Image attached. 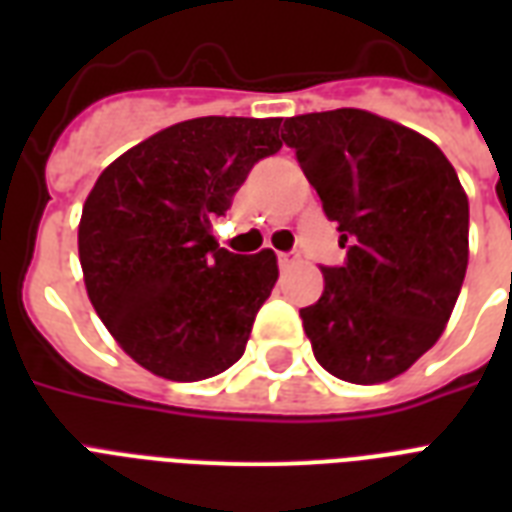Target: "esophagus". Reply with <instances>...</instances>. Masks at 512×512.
Segmentation results:
<instances>
[{"label": "esophagus", "instance_id": "esophagus-1", "mask_svg": "<svg viewBox=\"0 0 512 512\" xmlns=\"http://www.w3.org/2000/svg\"><path fill=\"white\" fill-rule=\"evenodd\" d=\"M297 263V255L292 252H279V268H289V265Z\"/></svg>", "mask_w": 512, "mask_h": 512}]
</instances>
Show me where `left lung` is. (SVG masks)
I'll return each instance as SVG.
<instances>
[{
    "instance_id": "1",
    "label": "left lung",
    "mask_w": 512,
    "mask_h": 512,
    "mask_svg": "<svg viewBox=\"0 0 512 512\" xmlns=\"http://www.w3.org/2000/svg\"><path fill=\"white\" fill-rule=\"evenodd\" d=\"M295 148L345 263L300 308L313 356L356 385L393 380L436 345L468 271V196L441 148L361 108L292 116Z\"/></svg>"
}]
</instances>
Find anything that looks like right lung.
<instances>
[{
	"label": "right lung",
	"instance_id": "right-lung-1",
	"mask_svg": "<svg viewBox=\"0 0 512 512\" xmlns=\"http://www.w3.org/2000/svg\"><path fill=\"white\" fill-rule=\"evenodd\" d=\"M281 119L201 116L172 124L100 172L79 223L92 308L143 369L177 382L225 372L247 348L279 265L271 249L233 255L212 220L260 159Z\"/></svg>",
	"mask_w": 512,
	"mask_h": 512
}]
</instances>
